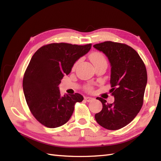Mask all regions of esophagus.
<instances>
[{
  "label": "esophagus",
  "instance_id": "1",
  "mask_svg": "<svg viewBox=\"0 0 161 161\" xmlns=\"http://www.w3.org/2000/svg\"><path fill=\"white\" fill-rule=\"evenodd\" d=\"M84 100H86V102H89L93 101V100H94V98H93V97H84Z\"/></svg>",
  "mask_w": 161,
  "mask_h": 161
}]
</instances>
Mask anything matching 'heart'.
<instances>
[{
    "label": "heart",
    "instance_id": "heart-1",
    "mask_svg": "<svg viewBox=\"0 0 161 161\" xmlns=\"http://www.w3.org/2000/svg\"><path fill=\"white\" fill-rule=\"evenodd\" d=\"M90 60L94 65L95 67H96L97 66H100L101 64H107V61L104 55L102 53L100 52H94L93 53H91L90 54ZM79 63V61H77L75 62L73 66V69H75L76 66H77V64ZM85 89H86L87 91H92L93 89V87L92 85L91 84H88L85 87Z\"/></svg>",
    "mask_w": 161,
    "mask_h": 161
}]
</instances>
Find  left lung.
I'll use <instances>...</instances> for the list:
<instances>
[{
  "label": "left lung",
  "instance_id": "left-lung-1",
  "mask_svg": "<svg viewBox=\"0 0 161 161\" xmlns=\"http://www.w3.org/2000/svg\"><path fill=\"white\" fill-rule=\"evenodd\" d=\"M110 61V92L114 103L97 97L102 104V111L95 115L97 122L108 130H118L129 124L142 107L147 82L145 65L136 51L126 44L104 42L95 44Z\"/></svg>",
  "mask_w": 161,
  "mask_h": 161
}]
</instances>
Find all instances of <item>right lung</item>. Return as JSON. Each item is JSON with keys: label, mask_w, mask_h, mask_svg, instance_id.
Returning <instances> with one entry per match:
<instances>
[{"label": "right lung", "mask_w": 161, "mask_h": 161, "mask_svg": "<svg viewBox=\"0 0 161 161\" xmlns=\"http://www.w3.org/2000/svg\"><path fill=\"white\" fill-rule=\"evenodd\" d=\"M66 43H53L41 47L34 54L23 80L25 100L34 117L48 128L59 127L69 120L81 95H61V80L73 64L91 48Z\"/></svg>", "instance_id": "obj_1"}]
</instances>
